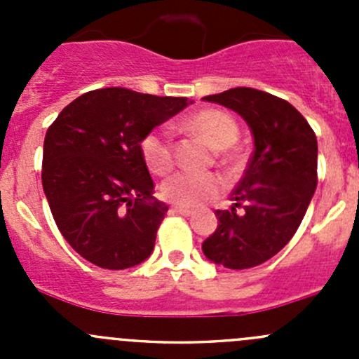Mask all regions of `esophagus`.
Returning <instances> with one entry per match:
<instances>
[{"mask_svg":"<svg viewBox=\"0 0 359 359\" xmlns=\"http://www.w3.org/2000/svg\"><path fill=\"white\" fill-rule=\"evenodd\" d=\"M172 212L179 213V215H184V217L193 215V210H191V208H186V206H173Z\"/></svg>","mask_w":359,"mask_h":359,"instance_id":"34e87169","label":"esophagus"}]
</instances>
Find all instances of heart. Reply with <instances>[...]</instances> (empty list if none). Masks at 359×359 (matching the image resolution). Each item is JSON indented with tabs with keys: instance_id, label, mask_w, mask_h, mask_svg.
<instances>
[{
	"instance_id": "1",
	"label": "heart",
	"mask_w": 359,
	"mask_h": 359,
	"mask_svg": "<svg viewBox=\"0 0 359 359\" xmlns=\"http://www.w3.org/2000/svg\"><path fill=\"white\" fill-rule=\"evenodd\" d=\"M186 128L200 133L213 147H217L226 161H236L238 153L233 149L240 137V126L229 112L222 109H203L191 114L184 121ZM140 156L147 170L154 175H165L175 163L173 144L166 128H153L140 139ZM224 191V180L217 173L177 172L161 184V194L166 201L179 206H200L215 200Z\"/></svg>"
}]
</instances>
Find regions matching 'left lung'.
Wrapping results in <instances>:
<instances>
[{"label": "left lung", "mask_w": 359, "mask_h": 359, "mask_svg": "<svg viewBox=\"0 0 359 359\" xmlns=\"http://www.w3.org/2000/svg\"><path fill=\"white\" fill-rule=\"evenodd\" d=\"M236 111L252 128L255 151L231 194L217 210L215 233L203 253L227 269H248L276 255L302 222L318 186V140L287 100L255 88H231L205 97Z\"/></svg>", "instance_id": "obj_1"}]
</instances>
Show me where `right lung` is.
Instances as JSON below:
<instances>
[{
  "mask_svg": "<svg viewBox=\"0 0 359 359\" xmlns=\"http://www.w3.org/2000/svg\"><path fill=\"white\" fill-rule=\"evenodd\" d=\"M189 104L126 88L83 93L60 111L43 144L41 182L57 227L102 269L144 262L168 206L139 151L149 130Z\"/></svg>",
  "mask_w": 359,
  "mask_h": 359,
  "instance_id": "obj_1",
  "label": "right lung"
}]
</instances>
